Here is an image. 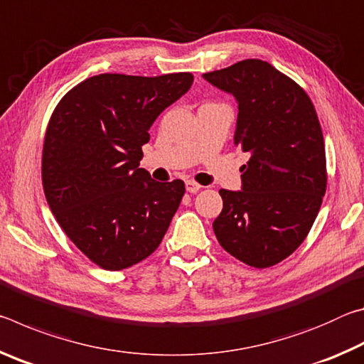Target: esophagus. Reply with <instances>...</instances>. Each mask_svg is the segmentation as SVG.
Returning <instances> with one entry per match:
<instances>
[{"label": "esophagus", "mask_w": 364, "mask_h": 364, "mask_svg": "<svg viewBox=\"0 0 364 364\" xmlns=\"http://www.w3.org/2000/svg\"><path fill=\"white\" fill-rule=\"evenodd\" d=\"M200 184L199 183H196V181H186V191L188 193H191V194H196L197 191H200Z\"/></svg>", "instance_id": "34e87169"}]
</instances>
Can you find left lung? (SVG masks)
I'll use <instances>...</instances> for the list:
<instances>
[{
	"mask_svg": "<svg viewBox=\"0 0 364 364\" xmlns=\"http://www.w3.org/2000/svg\"><path fill=\"white\" fill-rule=\"evenodd\" d=\"M237 101L234 144L250 154L241 191L220 189L213 231L228 254L268 268L304 242L326 193L324 138L308 95L260 59L204 73Z\"/></svg>",
	"mask_w": 364,
	"mask_h": 364,
	"instance_id": "left-lung-1",
	"label": "left lung"
}]
</instances>
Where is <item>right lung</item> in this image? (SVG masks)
Segmentation results:
<instances>
[{"mask_svg": "<svg viewBox=\"0 0 364 364\" xmlns=\"http://www.w3.org/2000/svg\"><path fill=\"white\" fill-rule=\"evenodd\" d=\"M193 73H101L67 93L49 119L41 159L48 205L70 241L109 271L159 247L184 183L139 168L149 128L193 85Z\"/></svg>", "mask_w": 364, "mask_h": 364, "instance_id": "obj_1", "label": "right lung"}]
</instances>
